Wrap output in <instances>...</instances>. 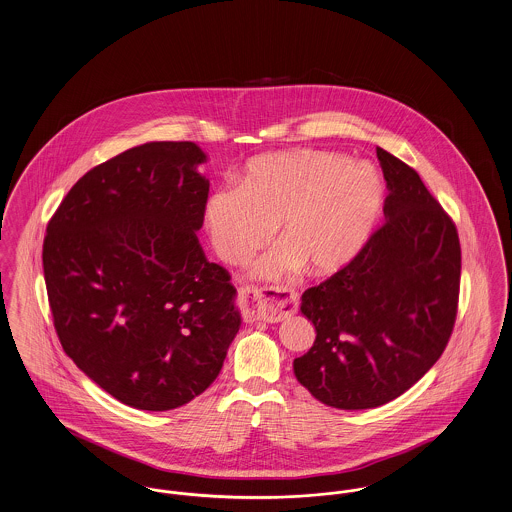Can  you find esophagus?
<instances>
[{
	"label": "esophagus",
	"instance_id": "1",
	"mask_svg": "<svg viewBox=\"0 0 512 512\" xmlns=\"http://www.w3.org/2000/svg\"><path fill=\"white\" fill-rule=\"evenodd\" d=\"M241 302L250 306L252 314L258 320L275 323L293 316L298 308L296 295L285 287H264L258 289L254 285H244L239 289Z\"/></svg>",
	"mask_w": 512,
	"mask_h": 512
}]
</instances>
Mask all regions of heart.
Segmentation results:
<instances>
[{"label":"heart","instance_id":"b5f03b06","mask_svg":"<svg viewBox=\"0 0 512 512\" xmlns=\"http://www.w3.org/2000/svg\"><path fill=\"white\" fill-rule=\"evenodd\" d=\"M383 204V183L368 163L325 150L275 152L250 160L239 187L206 202V227L217 256L248 262L273 235L281 246L254 273L281 277L306 266L327 275L347 266L366 243Z\"/></svg>","mask_w":512,"mask_h":512}]
</instances>
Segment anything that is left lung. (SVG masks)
Returning <instances> with one entry per match:
<instances>
[{
	"instance_id": "1",
	"label": "left lung",
	"mask_w": 512,
	"mask_h": 512,
	"mask_svg": "<svg viewBox=\"0 0 512 512\" xmlns=\"http://www.w3.org/2000/svg\"><path fill=\"white\" fill-rule=\"evenodd\" d=\"M385 223L345 268L302 295L316 341L293 362L320 403L362 410L403 395L447 347L457 320V225L420 175L377 148Z\"/></svg>"
}]
</instances>
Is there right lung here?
I'll list each match as a JSON object with an SVG mask.
<instances>
[{
	"instance_id": "add662e5",
	"label": "right lung",
	"mask_w": 512,
	"mask_h": 512,
	"mask_svg": "<svg viewBox=\"0 0 512 512\" xmlns=\"http://www.w3.org/2000/svg\"><path fill=\"white\" fill-rule=\"evenodd\" d=\"M194 142H148L92 167L48 221L42 264L59 343L111 397L171 410L219 376L241 327L231 275L196 231L210 181Z\"/></svg>"
}]
</instances>
